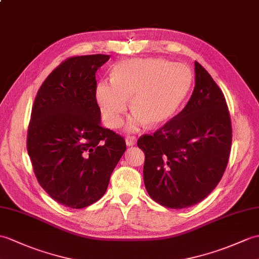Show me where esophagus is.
Segmentation results:
<instances>
[{
	"instance_id": "34e87169",
	"label": "esophagus",
	"mask_w": 259,
	"mask_h": 259,
	"mask_svg": "<svg viewBox=\"0 0 259 259\" xmlns=\"http://www.w3.org/2000/svg\"><path fill=\"white\" fill-rule=\"evenodd\" d=\"M136 142H137V139L135 138V136H127V137H125V143H127L128 147L135 146Z\"/></svg>"
}]
</instances>
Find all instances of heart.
I'll return each mask as SVG.
<instances>
[{
    "label": "heart",
    "instance_id": "heart-1",
    "mask_svg": "<svg viewBox=\"0 0 259 259\" xmlns=\"http://www.w3.org/2000/svg\"><path fill=\"white\" fill-rule=\"evenodd\" d=\"M192 85V74L182 64L160 58H132L118 63L111 70V81L100 80L96 99L101 117L109 128H118L129 105L135 110L129 130L149 122L161 125L176 115Z\"/></svg>",
    "mask_w": 259,
    "mask_h": 259
}]
</instances>
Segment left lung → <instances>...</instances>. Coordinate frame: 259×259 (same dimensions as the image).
Instances as JSON below:
<instances>
[{"label":"left lung","instance_id":"8db88e82","mask_svg":"<svg viewBox=\"0 0 259 259\" xmlns=\"http://www.w3.org/2000/svg\"><path fill=\"white\" fill-rule=\"evenodd\" d=\"M195 65V87L183 110L153 135H143V181L153 201L185 208L216 188L230 159L232 122L224 94L206 69Z\"/></svg>","mask_w":259,"mask_h":259}]
</instances>
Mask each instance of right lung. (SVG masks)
<instances>
[{"label":"right lung","mask_w":259,"mask_h":259,"mask_svg":"<svg viewBox=\"0 0 259 259\" xmlns=\"http://www.w3.org/2000/svg\"><path fill=\"white\" fill-rule=\"evenodd\" d=\"M109 58L65 59L41 83L32 108L26 146L35 177L53 200L70 208L105 194L127 149L123 137L100 124L96 71Z\"/></svg>","instance_id":"obj_1"}]
</instances>
